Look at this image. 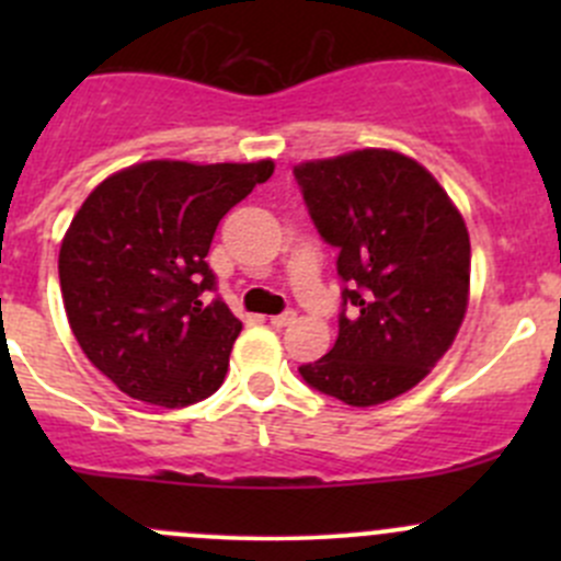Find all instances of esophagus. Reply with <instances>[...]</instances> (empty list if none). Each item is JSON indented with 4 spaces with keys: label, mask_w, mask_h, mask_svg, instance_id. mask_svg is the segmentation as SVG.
Here are the masks:
<instances>
[{
    "label": "esophagus",
    "mask_w": 561,
    "mask_h": 561,
    "mask_svg": "<svg viewBox=\"0 0 561 561\" xmlns=\"http://www.w3.org/2000/svg\"><path fill=\"white\" fill-rule=\"evenodd\" d=\"M290 322H296V309H285L282 314L271 317V325L274 328H285V325H290Z\"/></svg>",
    "instance_id": "esophagus-1"
}]
</instances>
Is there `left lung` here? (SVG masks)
<instances>
[{"instance_id":"8db88e82","label":"left lung","mask_w":561,"mask_h":561,"mask_svg":"<svg viewBox=\"0 0 561 561\" xmlns=\"http://www.w3.org/2000/svg\"><path fill=\"white\" fill-rule=\"evenodd\" d=\"M293 175L344 282L336 344L298 371L344 404L396 399L448 353L467 312V225L437 179L396 151H350Z\"/></svg>"}]
</instances>
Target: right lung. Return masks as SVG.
<instances>
[{
	"label": "right lung",
	"mask_w": 561,
	"mask_h": 561,
	"mask_svg": "<svg viewBox=\"0 0 561 561\" xmlns=\"http://www.w3.org/2000/svg\"><path fill=\"white\" fill-rule=\"evenodd\" d=\"M274 162H140L83 201L61 241L67 320L87 358L157 407L208 399L228 375L241 322L208 268L217 225Z\"/></svg>",
	"instance_id": "obj_1"
}]
</instances>
